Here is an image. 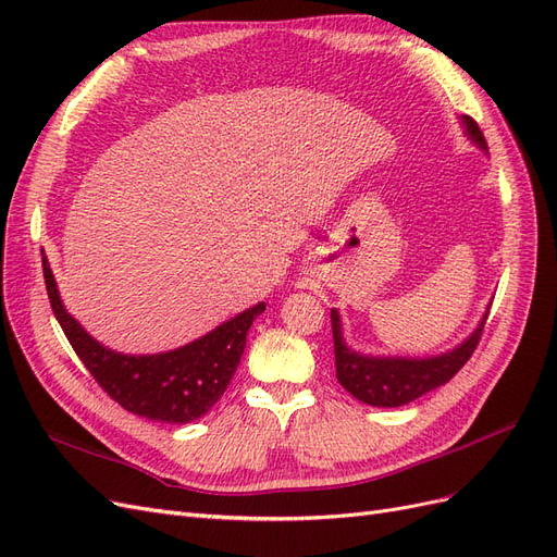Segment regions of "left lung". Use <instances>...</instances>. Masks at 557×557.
<instances>
[{"label":"left lung","mask_w":557,"mask_h":557,"mask_svg":"<svg viewBox=\"0 0 557 557\" xmlns=\"http://www.w3.org/2000/svg\"><path fill=\"white\" fill-rule=\"evenodd\" d=\"M462 125L467 137L474 141L479 148L485 146L483 132L479 129L476 121L469 115H462ZM487 311L481 318L479 327L471 332L469 339L460 346H455L442 356L432 358H379V356H362V352L350 350L344 342L342 332V318L339 311L332 309V336H334V364H336V379L346 387V391L372 407H401L425 393L434 391L444 383H448L455 374L460 372L465 362L471 358V352L479 346L481 332L485 327Z\"/></svg>","instance_id":"8db88e82"}]
</instances>
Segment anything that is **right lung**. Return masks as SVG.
<instances>
[{
    "mask_svg": "<svg viewBox=\"0 0 557 557\" xmlns=\"http://www.w3.org/2000/svg\"><path fill=\"white\" fill-rule=\"evenodd\" d=\"M41 262L50 307L92 379L125 411L170 425L201 418L223 397L242 362L252 320L264 311V301H260L181 348L156 356H125L95 342L66 313L46 256Z\"/></svg>",
    "mask_w": 557,
    "mask_h": 557,
    "instance_id": "right-lung-1",
    "label": "right lung"
}]
</instances>
